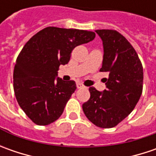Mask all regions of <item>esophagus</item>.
<instances>
[{
    "label": "esophagus",
    "mask_w": 156,
    "mask_h": 156,
    "mask_svg": "<svg viewBox=\"0 0 156 156\" xmlns=\"http://www.w3.org/2000/svg\"><path fill=\"white\" fill-rule=\"evenodd\" d=\"M76 86H77V88H83V87H85V86L82 83H80V82H78L76 84Z\"/></svg>",
    "instance_id": "obj_1"
}]
</instances>
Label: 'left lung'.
<instances>
[{
  "mask_svg": "<svg viewBox=\"0 0 156 156\" xmlns=\"http://www.w3.org/2000/svg\"><path fill=\"white\" fill-rule=\"evenodd\" d=\"M103 44L101 72H107L106 89L89 87L90 98L82 104L87 118L102 129L115 127L133 111L142 93L143 68L137 53L122 34L112 29H98Z\"/></svg>",
  "mask_w": 156,
  "mask_h": 156,
  "instance_id": "1",
  "label": "left lung"
}]
</instances>
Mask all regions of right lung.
I'll use <instances>...</instances> for the list:
<instances>
[{"instance_id":"add662e5","label":"right lung","mask_w":156,"mask_h":156,"mask_svg":"<svg viewBox=\"0 0 156 156\" xmlns=\"http://www.w3.org/2000/svg\"><path fill=\"white\" fill-rule=\"evenodd\" d=\"M94 37L92 31L48 27L23 47L14 69V91L18 104L33 122L46 126L62 115L76 84L56 78L57 71L60 65L69 62L76 46Z\"/></svg>"}]
</instances>
